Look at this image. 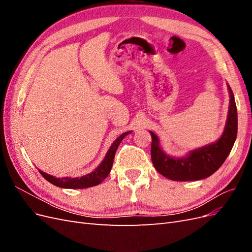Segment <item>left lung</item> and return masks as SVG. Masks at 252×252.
I'll return each mask as SVG.
<instances>
[{"label":"left lung","mask_w":252,"mask_h":252,"mask_svg":"<svg viewBox=\"0 0 252 252\" xmlns=\"http://www.w3.org/2000/svg\"><path fill=\"white\" fill-rule=\"evenodd\" d=\"M227 87L230 96L229 108L224 131L218 141L190 150L185 157L177 158L167 155L159 146L158 135L149 131L152 139L151 161L158 172L172 181H199L210 177L223 165L238 134V111L234 95L228 84Z\"/></svg>","instance_id":"left-lung-1"}]
</instances>
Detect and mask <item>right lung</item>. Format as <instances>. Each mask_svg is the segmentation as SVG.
I'll return each mask as SVG.
<instances>
[{"label":"right lung","instance_id":"add662e5","mask_svg":"<svg viewBox=\"0 0 252 252\" xmlns=\"http://www.w3.org/2000/svg\"><path fill=\"white\" fill-rule=\"evenodd\" d=\"M132 131H127L124 132L123 134H121L119 138L114 141L110 148L108 149L107 154H106L105 158L101 164L98 165L96 168L88 174L83 175V177L79 178H71V177H65V178H57L53 177V175H50L46 172H44L39 169L40 173L43 175V177L46 179L49 183H51L52 185L61 187V188H68V189H82V188H88V187H93L96 186L107 178V175L109 174L111 167L113 164V159H114V155H116V151L119 147L120 143L122 142L125 136L129 133H131Z\"/></svg>","mask_w":252,"mask_h":252}]
</instances>
